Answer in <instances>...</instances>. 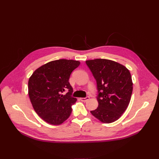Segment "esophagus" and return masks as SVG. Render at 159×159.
Masks as SVG:
<instances>
[{
    "label": "esophagus",
    "instance_id": "34e87169",
    "mask_svg": "<svg viewBox=\"0 0 159 159\" xmlns=\"http://www.w3.org/2000/svg\"><path fill=\"white\" fill-rule=\"evenodd\" d=\"M89 99V97H86V98H80V100L81 101V102H86L87 101H88Z\"/></svg>",
    "mask_w": 159,
    "mask_h": 159
}]
</instances>
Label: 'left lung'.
Segmentation results:
<instances>
[{
    "mask_svg": "<svg viewBox=\"0 0 159 159\" xmlns=\"http://www.w3.org/2000/svg\"><path fill=\"white\" fill-rule=\"evenodd\" d=\"M97 81L98 108L91 111L95 117L104 123L117 121L125 111L133 92L129 70L116 61L106 59L87 60Z\"/></svg>",
    "mask_w": 159,
    "mask_h": 159,
    "instance_id": "8db88e82",
    "label": "left lung"
}]
</instances>
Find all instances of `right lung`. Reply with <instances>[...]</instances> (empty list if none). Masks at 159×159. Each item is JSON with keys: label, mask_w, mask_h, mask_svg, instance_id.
I'll return each instance as SVG.
<instances>
[{"label": "right lung", "mask_w": 159, "mask_h": 159, "mask_svg": "<svg viewBox=\"0 0 159 159\" xmlns=\"http://www.w3.org/2000/svg\"><path fill=\"white\" fill-rule=\"evenodd\" d=\"M79 61L60 59L48 62L36 70L28 80V95L36 113L54 125L64 123L71 113L77 99L69 79L80 66ZM66 90L68 93L64 95Z\"/></svg>", "instance_id": "obj_1"}]
</instances>
